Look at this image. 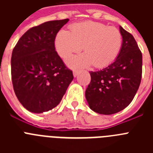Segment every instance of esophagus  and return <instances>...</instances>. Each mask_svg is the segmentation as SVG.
<instances>
[{
  "instance_id": "34e87169",
  "label": "esophagus",
  "mask_w": 153,
  "mask_h": 153,
  "mask_svg": "<svg viewBox=\"0 0 153 153\" xmlns=\"http://www.w3.org/2000/svg\"><path fill=\"white\" fill-rule=\"evenodd\" d=\"M73 74H74V77H76V76L78 75V71H77V70H74Z\"/></svg>"
}]
</instances>
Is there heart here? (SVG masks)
I'll return each instance as SVG.
<instances>
[{"label": "heart", "instance_id": "1", "mask_svg": "<svg viewBox=\"0 0 153 153\" xmlns=\"http://www.w3.org/2000/svg\"><path fill=\"white\" fill-rule=\"evenodd\" d=\"M71 31L61 30L55 39L58 54L66 57L83 48L84 53L74 55L66 60L71 67H84L93 64L104 67L116 60L122 47L123 36L119 29L94 21L77 23Z\"/></svg>", "mask_w": 153, "mask_h": 153}]
</instances>
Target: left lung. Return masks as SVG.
Returning <instances> with one entry per match:
<instances>
[{
	"instance_id": "left-lung-1",
	"label": "left lung",
	"mask_w": 153,
	"mask_h": 153,
	"mask_svg": "<svg viewBox=\"0 0 153 153\" xmlns=\"http://www.w3.org/2000/svg\"><path fill=\"white\" fill-rule=\"evenodd\" d=\"M120 31L123 44L117 59L102 70L90 72L85 95L90 109L100 114H114L129 106L141 82V51L131 33L121 26Z\"/></svg>"
}]
</instances>
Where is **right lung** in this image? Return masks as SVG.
<instances>
[{"instance_id":"obj_1","label":"right lung","mask_w":153,"mask_h":153,"mask_svg":"<svg viewBox=\"0 0 153 153\" xmlns=\"http://www.w3.org/2000/svg\"><path fill=\"white\" fill-rule=\"evenodd\" d=\"M69 19L47 21L28 30L12 52L13 90L24 108L47 112L60 103L74 79L55 51L56 33Z\"/></svg>"}]
</instances>
